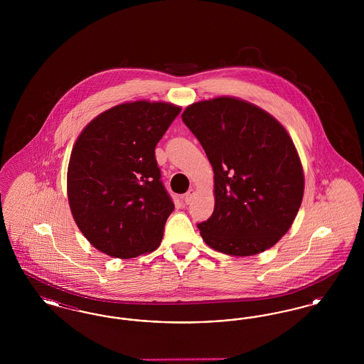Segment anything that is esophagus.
Listing matches in <instances>:
<instances>
[{
  "label": "esophagus",
  "instance_id": "34e87169",
  "mask_svg": "<svg viewBox=\"0 0 364 364\" xmlns=\"http://www.w3.org/2000/svg\"><path fill=\"white\" fill-rule=\"evenodd\" d=\"M193 196H195V190L191 188V190L184 195V202H186L187 205H190L191 202H192V199H193Z\"/></svg>",
  "mask_w": 364,
  "mask_h": 364
}]
</instances>
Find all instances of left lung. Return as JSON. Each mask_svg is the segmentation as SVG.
I'll return each instance as SVG.
<instances>
[{
    "instance_id": "left-lung-1",
    "label": "left lung",
    "mask_w": 364,
    "mask_h": 364,
    "mask_svg": "<svg viewBox=\"0 0 364 364\" xmlns=\"http://www.w3.org/2000/svg\"><path fill=\"white\" fill-rule=\"evenodd\" d=\"M183 122L214 172V211L198 228L210 248L251 257L289 230L304 193V172L284 125L259 106L215 97L186 107Z\"/></svg>"
}]
</instances>
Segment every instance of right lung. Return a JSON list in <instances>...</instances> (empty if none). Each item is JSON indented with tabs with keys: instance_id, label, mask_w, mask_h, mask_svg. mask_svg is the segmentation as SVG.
Masks as SVG:
<instances>
[{
	"instance_id": "right-lung-1",
	"label": "right lung",
	"mask_w": 364,
	"mask_h": 364,
	"mask_svg": "<svg viewBox=\"0 0 364 364\" xmlns=\"http://www.w3.org/2000/svg\"><path fill=\"white\" fill-rule=\"evenodd\" d=\"M181 106L162 101L116 105L87 124L70 151L67 195L88 242L129 259L156 250L173 202L161 183L156 143Z\"/></svg>"
}]
</instances>
